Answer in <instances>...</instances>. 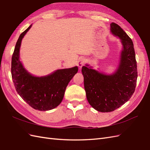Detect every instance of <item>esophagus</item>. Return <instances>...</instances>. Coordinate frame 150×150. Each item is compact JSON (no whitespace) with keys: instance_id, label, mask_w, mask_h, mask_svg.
I'll return each mask as SVG.
<instances>
[{"instance_id":"1","label":"esophagus","mask_w":150,"mask_h":150,"mask_svg":"<svg viewBox=\"0 0 150 150\" xmlns=\"http://www.w3.org/2000/svg\"><path fill=\"white\" fill-rule=\"evenodd\" d=\"M85 59L83 58H80L79 59V61L77 62V65L79 67L80 69H81V68H82V67L83 66L84 63H85Z\"/></svg>"}]
</instances>
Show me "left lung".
I'll return each mask as SVG.
<instances>
[{"label":"left lung","mask_w":150,"mask_h":150,"mask_svg":"<svg viewBox=\"0 0 150 150\" xmlns=\"http://www.w3.org/2000/svg\"><path fill=\"white\" fill-rule=\"evenodd\" d=\"M110 25L111 33L122 45L117 69L107 74L88 64L82 68L88 103L102 112H112L129 100L135 91L138 77L133 42L119 25L112 23Z\"/></svg>","instance_id":"obj_1"}]
</instances>
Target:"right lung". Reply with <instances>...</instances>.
Masks as SVG:
<instances>
[{
	"instance_id": "add662e5",
	"label": "right lung",
	"mask_w": 150,
	"mask_h": 150,
	"mask_svg": "<svg viewBox=\"0 0 150 150\" xmlns=\"http://www.w3.org/2000/svg\"><path fill=\"white\" fill-rule=\"evenodd\" d=\"M32 24L21 34L12 57L11 74L16 91L33 109L41 111L53 109L61 103L66 88L78 71V67L58 69L45 76L33 75L20 60L23 38Z\"/></svg>"
}]
</instances>
